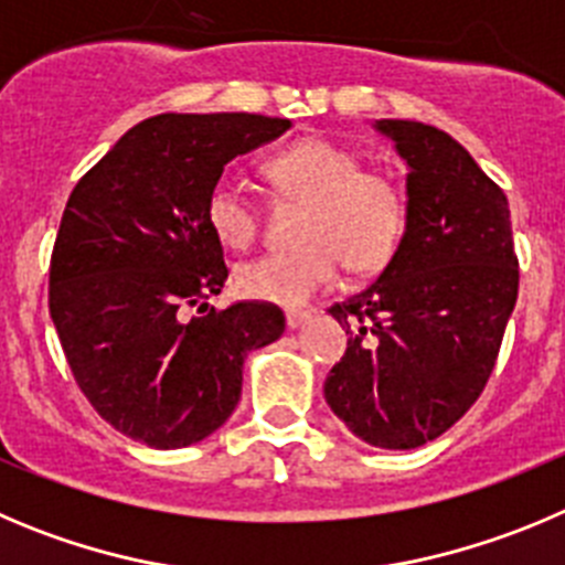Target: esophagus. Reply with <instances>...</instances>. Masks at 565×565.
Masks as SVG:
<instances>
[{"label": "esophagus", "instance_id": "obj_1", "mask_svg": "<svg viewBox=\"0 0 565 565\" xmlns=\"http://www.w3.org/2000/svg\"><path fill=\"white\" fill-rule=\"evenodd\" d=\"M308 319H310L308 310H288V313H286V324L291 330H297L299 324H305V322H308Z\"/></svg>", "mask_w": 565, "mask_h": 565}]
</instances>
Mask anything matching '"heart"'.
I'll return each mask as SVG.
<instances>
[{
  "label": "heart",
  "instance_id": "1",
  "mask_svg": "<svg viewBox=\"0 0 565 565\" xmlns=\"http://www.w3.org/2000/svg\"><path fill=\"white\" fill-rule=\"evenodd\" d=\"M263 170L279 193L308 210L297 232L302 246L237 266L235 282L246 297L299 308L333 286L341 263L372 274L392 260L408 215L406 190L395 175L364 168L353 148L324 137L288 145ZM206 221L232 248L252 246L260 235V206L235 181L215 184Z\"/></svg>",
  "mask_w": 565,
  "mask_h": 565
}]
</instances>
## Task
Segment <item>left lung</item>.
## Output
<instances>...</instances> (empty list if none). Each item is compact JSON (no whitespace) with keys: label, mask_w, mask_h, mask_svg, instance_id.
Listing matches in <instances>:
<instances>
[{"label":"left lung","mask_w":565,"mask_h":565,"mask_svg":"<svg viewBox=\"0 0 565 565\" xmlns=\"http://www.w3.org/2000/svg\"><path fill=\"white\" fill-rule=\"evenodd\" d=\"M406 162V230L375 282L330 308L347 353L324 401L355 437L408 451L437 439L482 395L519 299L504 190L454 137L377 120Z\"/></svg>","instance_id":"obj_1"}]
</instances>
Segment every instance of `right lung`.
Masks as SVG:
<instances>
[{
	"mask_svg": "<svg viewBox=\"0 0 565 565\" xmlns=\"http://www.w3.org/2000/svg\"><path fill=\"white\" fill-rule=\"evenodd\" d=\"M288 128L263 114H159L72 190L50 317L81 392L126 437L164 451L210 437L241 401L246 355L286 330L271 302L206 305L230 277L206 201L226 162Z\"/></svg>",
	"mask_w": 565,
	"mask_h": 565,
	"instance_id": "right-lung-1",
	"label": "right lung"
}]
</instances>
